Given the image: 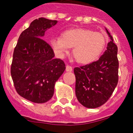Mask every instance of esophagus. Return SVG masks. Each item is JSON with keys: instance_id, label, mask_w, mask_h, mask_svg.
<instances>
[{"instance_id": "obj_1", "label": "esophagus", "mask_w": 133, "mask_h": 133, "mask_svg": "<svg viewBox=\"0 0 133 133\" xmlns=\"http://www.w3.org/2000/svg\"><path fill=\"white\" fill-rule=\"evenodd\" d=\"M66 71L67 72H71L73 71V69H72V66L70 65H66Z\"/></svg>"}]
</instances>
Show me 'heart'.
I'll return each instance as SVG.
<instances>
[{"mask_svg": "<svg viewBox=\"0 0 133 133\" xmlns=\"http://www.w3.org/2000/svg\"><path fill=\"white\" fill-rule=\"evenodd\" d=\"M105 34L87 28L69 29L62 34L61 37L51 40L54 51L62 57L73 48V54L77 61L88 64L95 62L101 56L107 43Z\"/></svg>", "mask_w": 133, "mask_h": 133, "instance_id": "1", "label": "heart"}]
</instances>
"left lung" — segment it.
I'll list each match as a JSON object with an SVG mask.
<instances>
[{
	"instance_id": "left-lung-1",
	"label": "left lung",
	"mask_w": 133,
	"mask_h": 133,
	"mask_svg": "<svg viewBox=\"0 0 133 133\" xmlns=\"http://www.w3.org/2000/svg\"><path fill=\"white\" fill-rule=\"evenodd\" d=\"M106 31L111 41L103 54L96 62L74 69L77 98L87 108H97L105 104L118 82V47Z\"/></svg>"
}]
</instances>
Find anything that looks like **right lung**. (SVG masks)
<instances>
[{"mask_svg":"<svg viewBox=\"0 0 133 133\" xmlns=\"http://www.w3.org/2000/svg\"><path fill=\"white\" fill-rule=\"evenodd\" d=\"M57 20L40 17L21 33L14 49L11 75L18 94L43 103L52 98L55 83L65 70L63 60L54 58L51 46L42 39Z\"/></svg>","mask_w":133,"mask_h":133,"instance_id":"right-lung-1","label":"right lung"}]
</instances>
